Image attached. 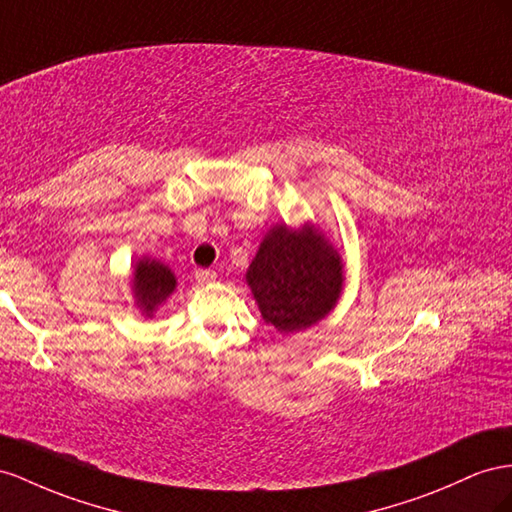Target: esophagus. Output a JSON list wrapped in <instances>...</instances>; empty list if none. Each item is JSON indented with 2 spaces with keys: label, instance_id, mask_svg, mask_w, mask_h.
<instances>
[{
  "label": "esophagus",
  "instance_id": "esophagus-1",
  "mask_svg": "<svg viewBox=\"0 0 512 512\" xmlns=\"http://www.w3.org/2000/svg\"><path fill=\"white\" fill-rule=\"evenodd\" d=\"M215 278H217V273L211 271V269H198V271H196V280H198L200 284H209V282H213Z\"/></svg>",
  "mask_w": 512,
  "mask_h": 512
}]
</instances>
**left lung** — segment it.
Instances as JSON below:
<instances>
[{
    "label": "left lung",
    "mask_w": 512,
    "mask_h": 512,
    "mask_svg": "<svg viewBox=\"0 0 512 512\" xmlns=\"http://www.w3.org/2000/svg\"><path fill=\"white\" fill-rule=\"evenodd\" d=\"M245 280L265 323L295 334L334 310L344 282L342 258L312 224L299 230L280 224L265 234Z\"/></svg>",
    "instance_id": "8db88e82"
}]
</instances>
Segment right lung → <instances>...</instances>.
Here are the masks:
<instances>
[{
    "label": "right lung",
    "mask_w": 512,
    "mask_h": 512,
    "mask_svg": "<svg viewBox=\"0 0 512 512\" xmlns=\"http://www.w3.org/2000/svg\"><path fill=\"white\" fill-rule=\"evenodd\" d=\"M176 288V278L170 271V267H165L163 262L153 260V258H140L135 262V271H133V297L137 308L142 310L144 316L153 319V314L161 303L168 299Z\"/></svg>",
    "instance_id": "1"
}]
</instances>
